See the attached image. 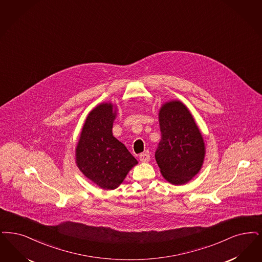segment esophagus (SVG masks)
Segmentation results:
<instances>
[{"label":"esophagus","instance_id":"1","mask_svg":"<svg viewBox=\"0 0 262 262\" xmlns=\"http://www.w3.org/2000/svg\"><path fill=\"white\" fill-rule=\"evenodd\" d=\"M139 160H140V162H142V163L149 162V160H150V154H149V152L146 151V152H144V153H141V154L139 155Z\"/></svg>","mask_w":262,"mask_h":262}]
</instances>
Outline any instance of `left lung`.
<instances>
[{"instance_id":"1","label":"left lung","mask_w":262,"mask_h":262,"mask_svg":"<svg viewBox=\"0 0 262 262\" xmlns=\"http://www.w3.org/2000/svg\"><path fill=\"white\" fill-rule=\"evenodd\" d=\"M159 123L162 138L155 158L161 173L171 184H185L203 166V136L188 108L178 100L163 104Z\"/></svg>"}]
</instances>
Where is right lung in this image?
<instances>
[{
	"label": "right lung",
	"mask_w": 262,
	"mask_h": 262,
	"mask_svg": "<svg viewBox=\"0 0 262 262\" xmlns=\"http://www.w3.org/2000/svg\"><path fill=\"white\" fill-rule=\"evenodd\" d=\"M112 103H101L84 121L76 147V164L84 177L106 190L116 189L137 161L126 147L113 136L116 118Z\"/></svg>",
	"instance_id": "obj_1"
}]
</instances>
